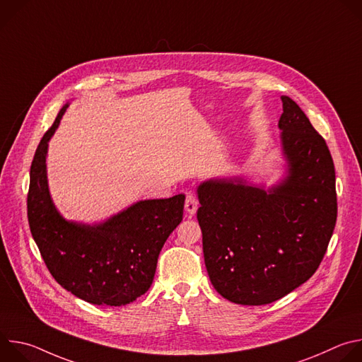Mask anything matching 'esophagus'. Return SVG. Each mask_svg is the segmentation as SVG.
<instances>
[{
  "instance_id": "obj_1",
  "label": "esophagus",
  "mask_w": 362,
  "mask_h": 362,
  "mask_svg": "<svg viewBox=\"0 0 362 362\" xmlns=\"http://www.w3.org/2000/svg\"><path fill=\"white\" fill-rule=\"evenodd\" d=\"M197 206H199V202H197V197L193 194V193H187L186 196V202H185V211L189 216H193L197 211Z\"/></svg>"
}]
</instances>
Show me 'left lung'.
<instances>
[{
  "instance_id": "obj_1",
  "label": "left lung",
  "mask_w": 362,
  "mask_h": 362,
  "mask_svg": "<svg viewBox=\"0 0 362 362\" xmlns=\"http://www.w3.org/2000/svg\"><path fill=\"white\" fill-rule=\"evenodd\" d=\"M284 175L271 186L242 176L197 186L204 265L214 288L240 305H267L318 269L337 222L335 169L325 140L282 95Z\"/></svg>"
}]
</instances>
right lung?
I'll return each instance as SVG.
<instances>
[{
	"label": "right lung",
	"mask_w": 362,
	"mask_h": 362,
	"mask_svg": "<svg viewBox=\"0 0 362 362\" xmlns=\"http://www.w3.org/2000/svg\"><path fill=\"white\" fill-rule=\"evenodd\" d=\"M67 107L69 103L42 136L31 163L30 230L49 274L64 289L94 305L122 306L148 291L159 253L183 219L185 194L139 200L98 223L67 221L51 199L47 179L48 141Z\"/></svg>",
	"instance_id": "obj_1"
}]
</instances>
